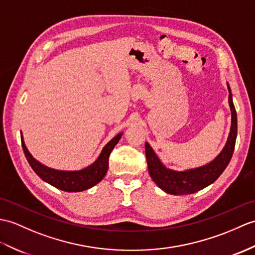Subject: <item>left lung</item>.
I'll use <instances>...</instances> for the list:
<instances>
[{
    "instance_id": "left-lung-1",
    "label": "left lung",
    "mask_w": 255,
    "mask_h": 255,
    "mask_svg": "<svg viewBox=\"0 0 255 255\" xmlns=\"http://www.w3.org/2000/svg\"><path fill=\"white\" fill-rule=\"evenodd\" d=\"M227 88L229 91L228 102L230 106V112H232L230 132L226 144H225L222 152L209 164L197 168L180 171L169 169L161 162V159L155 154L151 145L145 142V156L149 174L152 180L163 191L175 195L194 193L199 190H202V189L214 182L222 175L225 168L227 167L233 156L237 138V113L233 103L232 90H230L228 84Z\"/></svg>"
}]
</instances>
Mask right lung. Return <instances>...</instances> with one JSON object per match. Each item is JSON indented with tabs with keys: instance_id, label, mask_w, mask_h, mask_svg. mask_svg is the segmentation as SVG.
I'll use <instances>...</instances> for the list:
<instances>
[{
	"instance_id": "right-lung-1",
	"label": "right lung",
	"mask_w": 255,
	"mask_h": 255,
	"mask_svg": "<svg viewBox=\"0 0 255 255\" xmlns=\"http://www.w3.org/2000/svg\"><path fill=\"white\" fill-rule=\"evenodd\" d=\"M123 132L118 133L101 151L100 155L91 165L79 170H60L47 167L37 161L28 151L21 133V145L28 163L43 181L50 183L60 190L66 192H80L96 186L108 173L109 157L114 146L122 138Z\"/></svg>"
}]
</instances>
